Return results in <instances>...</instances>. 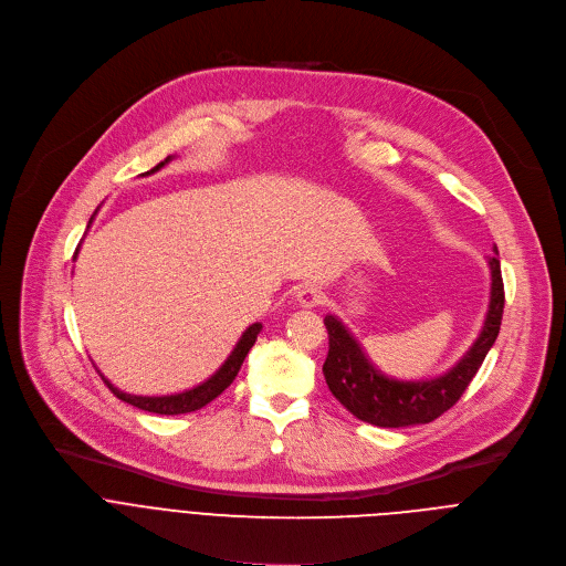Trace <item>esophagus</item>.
<instances>
[{"label": "esophagus", "instance_id": "obj_1", "mask_svg": "<svg viewBox=\"0 0 566 566\" xmlns=\"http://www.w3.org/2000/svg\"><path fill=\"white\" fill-rule=\"evenodd\" d=\"M324 292H322V287H317V285H303L298 292H296V301H298V305H303V307H317V305H322L324 303Z\"/></svg>", "mask_w": 566, "mask_h": 566}]
</instances>
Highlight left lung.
Here are the masks:
<instances>
[{"label": "left lung", "instance_id": "left-lung-1", "mask_svg": "<svg viewBox=\"0 0 566 566\" xmlns=\"http://www.w3.org/2000/svg\"><path fill=\"white\" fill-rule=\"evenodd\" d=\"M499 254L488 259L490 265V305L483 328L470 350L443 375L431 380H396L375 368L359 342L335 317L326 315L328 357L324 361V378L333 396L359 420L375 427H409L424 424L443 416L459 402L468 385L492 348L501 317H504V281H501Z\"/></svg>", "mask_w": 566, "mask_h": 566}]
</instances>
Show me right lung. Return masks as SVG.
Segmentation results:
<instances>
[{"mask_svg": "<svg viewBox=\"0 0 566 566\" xmlns=\"http://www.w3.org/2000/svg\"><path fill=\"white\" fill-rule=\"evenodd\" d=\"M170 159H172V157H166L161 164H157V166H155L153 170H148L146 175L157 172V170H159L161 166H166ZM92 220H94V216H92ZM92 220H90V224H92ZM76 254H78V249H76ZM261 328H263V324H251V326L242 333V337L238 339L235 348H233L231 355L224 359V364L211 375V378H209L207 382L198 385V387L191 389V391L175 394V396H130V394H123V391H118L116 387H112V385L105 380V375H101V378H103V382L107 385V389H109L118 400L128 402V405H133V407H137V409H144V411H150V413H161V416H177V413L198 411V409L207 407L211 400H216V398L235 380V375H238V370H240V366H242V361H244L249 348L256 344V337H259Z\"/></svg>", "mask_w": 566, "mask_h": 566, "instance_id": "add662e5", "label": "right lung"}]
</instances>
